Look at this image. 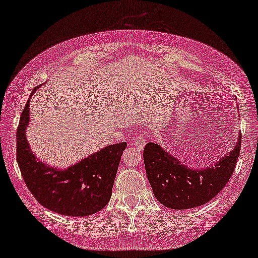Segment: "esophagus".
<instances>
[{
    "label": "esophagus",
    "mask_w": 258,
    "mask_h": 258,
    "mask_svg": "<svg viewBox=\"0 0 258 258\" xmlns=\"http://www.w3.org/2000/svg\"><path fill=\"white\" fill-rule=\"evenodd\" d=\"M146 143H147V141L143 136H139L135 140V147L139 150H143V148H144V146H146Z\"/></svg>",
    "instance_id": "34e87169"
}]
</instances>
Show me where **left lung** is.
Masks as SVG:
<instances>
[{
	"label": "left lung",
	"instance_id": "1",
	"mask_svg": "<svg viewBox=\"0 0 258 258\" xmlns=\"http://www.w3.org/2000/svg\"><path fill=\"white\" fill-rule=\"evenodd\" d=\"M241 150V133L235 148L213 165L191 168L165 151L160 144L149 142L143 150L147 177L156 200L175 210L191 209L213 200L224 188Z\"/></svg>",
	"mask_w": 258,
	"mask_h": 258
}]
</instances>
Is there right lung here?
Wrapping results in <instances>:
<instances>
[{"label": "right lung", "mask_w": 258, "mask_h": 258, "mask_svg": "<svg viewBox=\"0 0 258 258\" xmlns=\"http://www.w3.org/2000/svg\"><path fill=\"white\" fill-rule=\"evenodd\" d=\"M31 91L20 118L16 158L24 182L37 202L66 216H89L107 206L126 142L102 148L66 169L45 164L35 156L27 140Z\"/></svg>", "instance_id": "add662e5"}]
</instances>
